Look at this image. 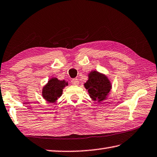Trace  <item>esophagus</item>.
<instances>
[{
    "label": "esophagus",
    "mask_w": 157,
    "mask_h": 157,
    "mask_svg": "<svg viewBox=\"0 0 157 157\" xmlns=\"http://www.w3.org/2000/svg\"><path fill=\"white\" fill-rule=\"evenodd\" d=\"M71 82H72V83L74 85H78L79 84V81L77 78H73Z\"/></svg>",
    "instance_id": "obj_1"
}]
</instances>
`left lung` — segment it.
I'll return each mask as SVG.
<instances>
[{
    "mask_svg": "<svg viewBox=\"0 0 157 157\" xmlns=\"http://www.w3.org/2000/svg\"><path fill=\"white\" fill-rule=\"evenodd\" d=\"M84 87L88 90L91 98L100 102L107 98L112 85L104 74L93 70L89 73L88 80L84 83Z\"/></svg>",
    "mask_w": 157,
    "mask_h": 157,
    "instance_id": "1",
    "label": "left lung"
}]
</instances>
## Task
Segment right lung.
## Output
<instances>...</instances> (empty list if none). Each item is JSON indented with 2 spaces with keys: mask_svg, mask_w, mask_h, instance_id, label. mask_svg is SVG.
<instances>
[{
  "mask_svg": "<svg viewBox=\"0 0 157 157\" xmlns=\"http://www.w3.org/2000/svg\"><path fill=\"white\" fill-rule=\"evenodd\" d=\"M67 82L60 81L56 77L51 78L42 89V97L46 101L54 103L60 98L63 93V88L67 86Z\"/></svg>",
  "mask_w": 157,
  "mask_h": 157,
  "instance_id": "add662e5",
  "label": "right lung"
}]
</instances>
